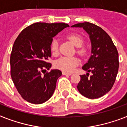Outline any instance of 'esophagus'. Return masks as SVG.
I'll use <instances>...</instances> for the list:
<instances>
[{"label":"esophagus","instance_id":"esophagus-1","mask_svg":"<svg viewBox=\"0 0 127 127\" xmlns=\"http://www.w3.org/2000/svg\"><path fill=\"white\" fill-rule=\"evenodd\" d=\"M63 74L64 75H71L72 73H67V72L65 71H63Z\"/></svg>","mask_w":127,"mask_h":127}]
</instances>
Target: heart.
<instances>
[{
  "label": "heart",
  "mask_w": 127,
  "mask_h": 127,
  "mask_svg": "<svg viewBox=\"0 0 127 127\" xmlns=\"http://www.w3.org/2000/svg\"><path fill=\"white\" fill-rule=\"evenodd\" d=\"M67 38L76 47H79L77 53L81 56H84L86 53V50L82 47L84 44V39L82 36L78 34L73 33L69 34ZM51 51L53 54H57L58 52V42L56 39L53 40L51 44ZM79 60L76 57H69L63 56L61 57L55 62V66L58 69L64 71H73L74 69L78 65Z\"/></svg>",
  "instance_id": "heart-1"
}]
</instances>
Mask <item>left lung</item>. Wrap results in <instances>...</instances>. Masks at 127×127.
<instances>
[{
  "instance_id": "left-lung-1",
  "label": "left lung",
  "mask_w": 127,
  "mask_h": 127,
  "mask_svg": "<svg viewBox=\"0 0 127 127\" xmlns=\"http://www.w3.org/2000/svg\"><path fill=\"white\" fill-rule=\"evenodd\" d=\"M71 27L83 28L91 42V56L82 69L88 73L80 75L77 88L81 95L94 99L107 93L117 76L119 61L117 49L108 34L101 27L90 22L76 24ZM92 75L88 77L89 72Z\"/></svg>"
}]
</instances>
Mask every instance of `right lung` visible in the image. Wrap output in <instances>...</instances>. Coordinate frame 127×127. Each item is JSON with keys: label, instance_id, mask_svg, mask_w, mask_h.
Listing matches in <instances>:
<instances>
[{"label": "right lung", "instance_id": "1", "mask_svg": "<svg viewBox=\"0 0 127 127\" xmlns=\"http://www.w3.org/2000/svg\"><path fill=\"white\" fill-rule=\"evenodd\" d=\"M69 26L65 23L36 22L24 29L15 39L10 57L11 76L18 93L29 103H43L55 91L62 72L44 71L52 66L47 60L52 56L53 37Z\"/></svg>", "mask_w": 127, "mask_h": 127}]
</instances>
